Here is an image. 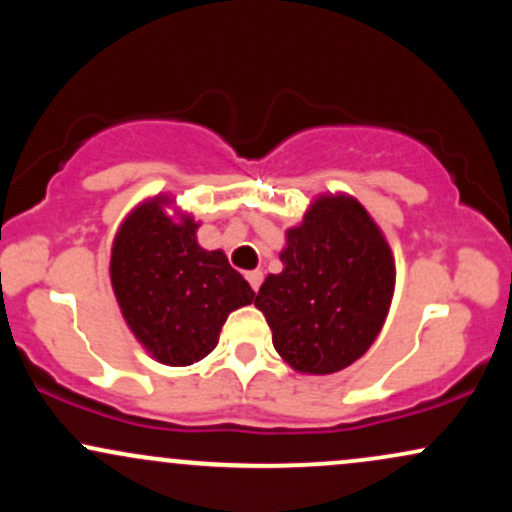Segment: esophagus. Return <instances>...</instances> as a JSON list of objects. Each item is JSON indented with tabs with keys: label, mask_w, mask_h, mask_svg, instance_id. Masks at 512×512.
I'll return each mask as SVG.
<instances>
[{
	"label": "esophagus",
	"mask_w": 512,
	"mask_h": 512,
	"mask_svg": "<svg viewBox=\"0 0 512 512\" xmlns=\"http://www.w3.org/2000/svg\"><path fill=\"white\" fill-rule=\"evenodd\" d=\"M245 279L250 281L252 291H257V289H260V284H262V272H260V269H252V272L245 274Z\"/></svg>",
	"instance_id": "esophagus-1"
}]
</instances>
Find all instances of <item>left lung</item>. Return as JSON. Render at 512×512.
Listing matches in <instances>:
<instances>
[{"label":"left lung","mask_w":512,"mask_h":512,"mask_svg":"<svg viewBox=\"0 0 512 512\" xmlns=\"http://www.w3.org/2000/svg\"><path fill=\"white\" fill-rule=\"evenodd\" d=\"M279 274L255 305L276 354L298 373H337L358 361L383 327L395 291V260L368 211L346 195H322L286 231Z\"/></svg>","instance_id":"1"}]
</instances>
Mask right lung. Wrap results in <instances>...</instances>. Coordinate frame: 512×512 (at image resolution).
I'll use <instances>...</instances> for the list:
<instances>
[{
    "label": "right lung",
    "mask_w": 512,
    "mask_h": 512,
    "mask_svg": "<svg viewBox=\"0 0 512 512\" xmlns=\"http://www.w3.org/2000/svg\"><path fill=\"white\" fill-rule=\"evenodd\" d=\"M168 197L139 204L122 221L110 281L129 330L156 361L192 366L211 354L228 313L255 291L221 250L197 243L199 223L166 214Z\"/></svg>",
    "instance_id": "add662e5"
}]
</instances>
